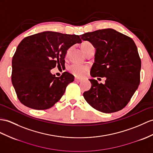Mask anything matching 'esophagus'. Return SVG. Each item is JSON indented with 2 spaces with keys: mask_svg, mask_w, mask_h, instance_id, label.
Instances as JSON below:
<instances>
[{
  "mask_svg": "<svg viewBox=\"0 0 153 153\" xmlns=\"http://www.w3.org/2000/svg\"><path fill=\"white\" fill-rule=\"evenodd\" d=\"M74 80H75L76 82H80L82 81V79H79V78H75V79H74Z\"/></svg>",
  "mask_w": 153,
  "mask_h": 153,
  "instance_id": "34e87169",
  "label": "esophagus"
}]
</instances>
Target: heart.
I'll return each mask as SVG.
<instances>
[{
  "mask_svg": "<svg viewBox=\"0 0 153 153\" xmlns=\"http://www.w3.org/2000/svg\"><path fill=\"white\" fill-rule=\"evenodd\" d=\"M92 45H93L90 42H88V41H85V42L82 43L81 47L85 53V52L87 51L88 48ZM68 53H67V54H68ZM68 69L69 71V72L74 74V76L78 77H82L84 76L85 73H87L88 68L87 66L85 65H81L79 64H72L69 67Z\"/></svg>",
  "mask_w": 153,
  "mask_h": 153,
  "instance_id": "obj_1",
  "label": "heart"
}]
</instances>
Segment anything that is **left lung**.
<instances>
[{
	"label": "left lung",
	"mask_w": 153,
	"mask_h": 153,
	"mask_svg": "<svg viewBox=\"0 0 153 153\" xmlns=\"http://www.w3.org/2000/svg\"><path fill=\"white\" fill-rule=\"evenodd\" d=\"M81 39L96 48L92 77H106L105 84L89 79L83 96L89 105L104 113L120 111L128 103L140 82L141 59L132 38L114 29L87 32Z\"/></svg>",
	"instance_id": "8db88e82"
}]
</instances>
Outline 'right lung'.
<instances>
[{
	"label": "right lung",
	"mask_w": 153,
	"mask_h": 153,
	"mask_svg": "<svg viewBox=\"0 0 153 153\" xmlns=\"http://www.w3.org/2000/svg\"><path fill=\"white\" fill-rule=\"evenodd\" d=\"M82 43L78 35L43 32L26 37L12 59V82L17 98L25 106L43 110L50 108L64 94L74 76L65 71L52 74L56 65H65L67 51Z\"/></svg>",
	"instance_id": "right-lung-1"
}]
</instances>
